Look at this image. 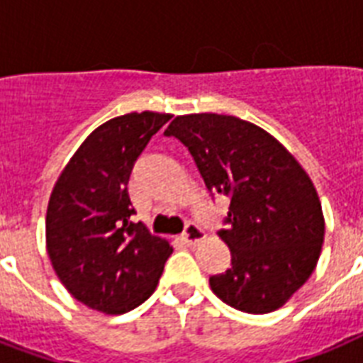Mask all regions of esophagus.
I'll return each instance as SVG.
<instances>
[{
    "label": "esophagus",
    "instance_id": "obj_1",
    "mask_svg": "<svg viewBox=\"0 0 363 363\" xmlns=\"http://www.w3.org/2000/svg\"><path fill=\"white\" fill-rule=\"evenodd\" d=\"M203 239H205L203 230H201L199 226H196V224H188L184 233H182V241L186 242L188 247H194V245H198V242H201Z\"/></svg>",
    "mask_w": 363,
    "mask_h": 363
}]
</instances>
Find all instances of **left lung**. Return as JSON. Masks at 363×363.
Here are the masks:
<instances>
[{
	"label": "left lung",
	"instance_id": "8db88e82",
	"mask_svg": "<svg viewBox=\"0 0 363 363\" xmlns=\"http://www.w3.org/2000/svg\"><path fill=\"white\" fill-rule=\"evenodd\" d=\"M188 147L211 192L230 201L232 267L209 279L233 309L265 315L281 309L315 271L324 215L307 171L275 137L238 116H175L164 131Z\"/></svg>",
	"mask_w": 363,
	"mask_h": 363
}]
</instances>
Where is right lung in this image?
I'll return each mask as SVG.
<instances>
[{"label": "right lung", "instance_id": "obj_1", "mask_svg": "<svg viewBox=\"0 0 363 363\" xmlns=\"http://www.w3.org/2000/svg\"><path fill=\"white\" fill-rule=\"evenodd\" d=\"M167 113H128L90 133L54 184L47 207V252L67 292L105 315L135 309L158 286L167 239L130 220L131 167Z\"/></svg>", "mask_w": 363, "mask_h": 363}]
</instances>
